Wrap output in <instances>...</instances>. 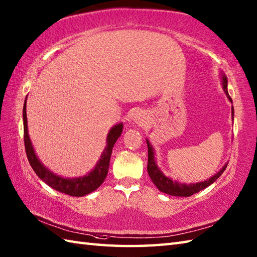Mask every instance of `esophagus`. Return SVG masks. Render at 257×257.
I'll use <instances>...</instances> for the list:
<instances>
[{"label": "esophagus", "instance_id": "34e87169", "mask_svg": "<svg viewBox=\"0 0 257 257\" xmlns=\"http://www.w3.org/2000/svg\"><path fill=\"white\" fill-rule=\"evenodd\" d=\"M143 121H144V120H143V117H141V114L140 113H137V114H136V116H135V122H137V123H143Z\"/></svg>", "mask_w": 257, "mask_h": 257}]
</instances>
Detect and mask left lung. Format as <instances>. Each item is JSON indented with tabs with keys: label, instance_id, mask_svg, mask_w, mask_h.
<instances>
[{
	"label": "left lung",
	"instance_id": "8db88e82",
	"mask_svg": "<svg viewBox=\"0 0 257 257\" xmlns=\"http://www.w3.org/2000/svg\"><path fill=\"white\" fill-rule=\"evenodd\" d=\"M222 86H223V89L225 91L226 97L228 98V100L232 102V98L227 92V78L224 74H222ZM232 117H234L233 106H232ZM147 146H148V167H147V170H148L150 179L152 180V182L156 184V187L159 189V191L173 196H191L194 193L200 192L201 190H203L209 187V185H211L217 178H220L221 174L224 172V170L227 167V163H226V165L223 166V168L219 172L214 174L213 177H211L210 179L205 180V181L198 182V183H190V184L180 183L178 181H173V180L170 178L166 177L165 174L160 171V169L158 168L156 163L154 148H152V146L150 145L148 139H147Z\"/></svg>",
	"mask_w": 257,
	"mask_h": 257
}]
</instances>
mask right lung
I'll return each instance as SVG.
<instances>
[{"mask_svg": "<svg viewBox=\"0 0 257 257\" xmlns=\"http://www.w3.org/2000/svg\"><path fill=\"white\" fill-rule=\"evenodd\" d=\"M23 123H24V145H25V151L27 159L30 161V165L35 171L40 179H42L46 184L50 185L54 190L58 191L65 194L72 195V196H84L86 194L91 193L101 185V183L105 181L107 177L108 169H109V161H110V156L112 152L113 145L116 144L117 139L120 137L122 133L123 124L120 122L118 124H114L110 129V132L107 135L106 140V147L105 150L102 151L101 157L99 161L97 162L94 170H91L88 174L80 178H63L61 176L53 173L51 170L43 165V163L38 159L35 155L34 148H33L29 130H27V117H26V99L23 107Z\"/></svg>", "mask_w": 257, "mask_h": 257, "instance_id": "1", "label": "right lung"}]
</instances>
